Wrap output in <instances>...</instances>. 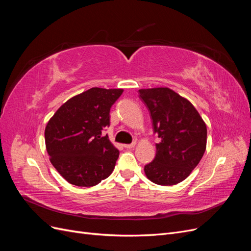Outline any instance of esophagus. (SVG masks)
<instances>
[{
    "label": "esophagus",
    "instance_id": "1",
    "mask_svg": "<svg viewBox=\"0 0 251 251\" xmlns=\"http://www.w3.org/2000/svg\"><path fill=\"white\" fill-rule=\"evenodd\" d=\"M135 144H136L135 142H132L131 144H125L124 147H125L126 149H127V150H131V149H133V148L135 147Z\"/></svg>",
    "mask_w": 251,
    "mask_h": 251
}]
</instances>
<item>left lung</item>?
Returning a JSON list of instances; mask_svg holds the SVG:
<instances>
[{
    "label": "left lung",
    "instance_id": "1",
    "mask_svg": "<svg viewBox=\"0 0 251 251\" xmlns=\"http://www.w3.org/2000/svg\"><path fill=\"white\" fill-rule=\"evenodd\" d=\"M139 98L160 138L154 160L144 165V173L156 184H177L189 176L204 155L206 125L191 102L169 88L141 89Z\"/></svg>",
    "mask_w": 251,
    "mask_h": 251
}]
</instances>
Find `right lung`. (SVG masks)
Segmentation results:
<instances>
[{"instance_id": "add662e5", "label": "right lung", "mask_w": 251, "mask_h": 251, "mask_svg": "<svg viewBox=\"0 0 251 251\" xmlns=\"http://www.w3.org/2000/svg\"><path fill=\"white\" fill-rule=\"evenodd\" d=\"M123 89L92 88L70 98L47 124L45 142L50 161L69 183L90 187L112 174L119 151L110 142V110Z\"/></svg>"}]
</instances>
